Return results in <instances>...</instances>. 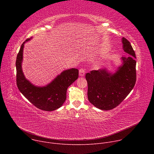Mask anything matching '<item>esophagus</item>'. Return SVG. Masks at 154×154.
Masks as SVG:
<instances>
[{"label": "esophagus", "instance_id": "esophagus-1", "mask_svg": "<svg viewBox=\"0 0 154 154\" xmlns=\"http://www.w3.org/2000/svg\"><path fill=\"white\" fill-rule=\"evenodd\" d=\"M85 72V69H84V68H80V69H79V75H80V77L84 76Z\"/></svg>", "mask_w": 154, "mask_h": 154}]
</instances>
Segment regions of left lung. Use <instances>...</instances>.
Here are the masks:
<instances>
[{
    "label": "left lung",
    "instance_id": "left-lung-1",
    "mask_svg": "<svg viewBox=\"0 0 154 154\" xmlns=\"http://www.w3.org/2000/svg\"><path fill=\"white\" fill-rule=\"evenodd\" d=\"M123 49L127 56L122 57V65L113 74L106 69L86 73L88 98L96 107L109 110L118 106L132 90L137 80L135 53L130 42L124 37Z\"/></svg>",
    "mask_w": 154,
    "mask_h": 154
}]
</instances>
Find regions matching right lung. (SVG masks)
Instances as JSON below:
<instances>
[{"label":"right lung","instance_id":"obj_1","mask_svg":"<svg viewBox=\"0 0 154 154\" xmlns=\"http://www.w3.org/2000/svg\"><path fill=\"white\" fill-rule=\"evenodd\" d=\"M30 38L27 39L26 41ZM26 41L22 44L16 57L17 86L21 93L34 106L44 111H54L60 108L66 100L68 88L78 79L79 70L72 68L64 71L46 86H35L26 79L22 71L21 63Z\"/></svg>","mask_w":154,"mask_h":154}]
</instances>
